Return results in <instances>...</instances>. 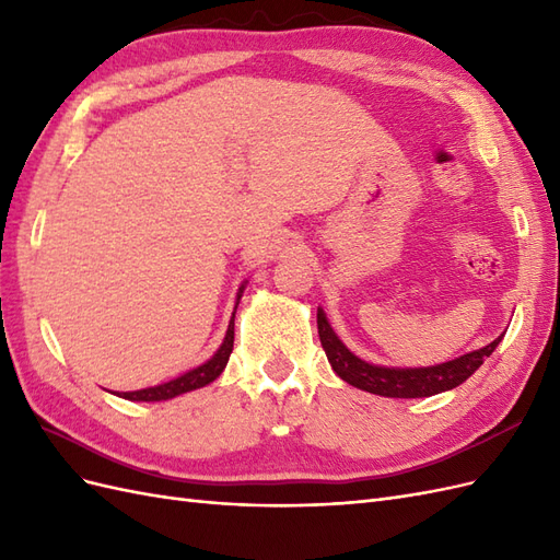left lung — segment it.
I'll return each mask as SVG.
<instances>
[{
    "label": "left lung",
    "instance_id": "8db88e82",
    "mask_svg": "<svg viewBox=\"0 0 560 560\" xmlns=\"http://www.w3.org/2000/svg\"><path fill=\"white\" fill-rule=\"evenodd\" d=\"M317 334L319 343L327 352V360L331 369L341 376L346 383L366 389L371 395L381 397H399V399H416V397H432L439 393H446L460 383H465L474 371H477L486 358L493 354L498 343L502 341L500 334L493 343H488L479 350H471L460 354V358L432 364V366H381L371 364L358 354L350 352L341 338L331 329L325 311L317 308Z\"/></svg>",
    "mask_w": 560,
    "mask_h": 560
}]
</instances>
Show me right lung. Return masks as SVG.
<instances>
[{"label":"right lung","instance_id":"obj_1","mask_svg":"<svg viewBox=\"0 0 560 560\" xmlns=\"http://www.w3.org/2000/svg\"><path fill=\"white\" fill-rule=\"evenodd\" d=\"M245 284L247 280L238 287V296H235V308H238L241 303V296L245 292ZM233 317H235V311H233ZM233 317L229 322V329H226V336L222 346L217 348V352L212 354V358L200 364L191 371H186V374L167 381V383H161V385H154V387H144V389H135V393H121L118 397L124 399H130V401H165V399H173V397H179L184 393H191V389H198V387H206L208 383L217 381L219 376H222V371L226 369L229 364V358H231V350H233Z\"/></svg>","mask_w":560,"mask_h":560}]
</instances>
